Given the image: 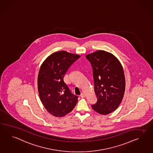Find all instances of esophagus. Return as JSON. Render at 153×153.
Wrapping results in <instances>:
<instances>
[{
  "label": "esophagus",
  "instance_id": "obj_1",
  "mask_svg": "<svg viewBox=\"0 0 153 153\" xmlns=\"http://www.w3.org/2000/svg\"><path fill=\"white\" fill-rule=\"evenodd\" d=\"M81 97L82 98H85V97H86V95H85V93H82V94H81Z\"/></svg>",
  "mask_w": 153,
  "mask_h": 153
}]
</instances>
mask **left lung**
I'll list each match as a JSON object with an SVG mask.
<instances>
[{"instance_id": "obj_1", "label": "left lung", "mask_w": 153, "mask_h": 153, "mask_svg": "<svg viewBox=\"0 0 153 153\" xmlns=\"http://www.w3.org/2000/svg\"><path fill=\"white\" fill-rule=\"evenodd\" d=\"M93 70L94 91L98 101L91 107L98 113H112L121 103L126 90L122 64L114 55L98 51L86 55Z\"/></svg>"}]
</instances>
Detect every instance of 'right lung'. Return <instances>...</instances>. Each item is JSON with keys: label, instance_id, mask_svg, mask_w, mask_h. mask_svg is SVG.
Here are the masks:
<instances>
[{"label": "right lung", "instance_id": "1", "mask_svg": "<svg viewBox=\"0 0 153 153\" xmlns=\"http://www.w3.org/2000/svg\"><path fill=\"white\" fill-rule=\"evenodd\" d=\"M80 55L56 51L48 56L41 65L38 76L40 100L48 112L62 117L74 108L78 97L71 93L64 81L68 70Z\"/></svg>", "mask_w": 153, "mask_h": 153}]
</instances>
